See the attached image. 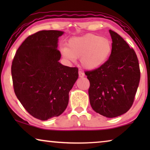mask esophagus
Segmentation results:
<instances>
[{"label": "esophagus", "mask_w": 150, "mask_h": 150, "mask_svg": "<svg viewBox=\"0 0 150 150\" xmlns=\"http://www.w3.org/2000/svg\"><path fill=\"white\" fill-rule=\"evenodd\" d=\"M79 76L80 78H83L84 76H85V74H84V72H83V71L79 70Z\"/></svg>", "instance_id": "esophagus-1"}]
</instances>
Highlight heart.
Masks as SVG:
<instances>
[{"label": "heart", "mask_w": 150, "mask_h": 150, "mask_svg": "<svg viewBox=\"0 0 150 150\" xmlns=\"http://www.w3.org/2000/svg\"><path fill=\"white\" fill-rule=\"evenodd\" d=\"M112 51V44L108 39L93 33H87L69 39L67 46H61L60 52L68 61L81 58L84 68L93 70L107 61Z\"/></svg>", "instance_id": "b5f03b06"}]
</instances>
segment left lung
<instances>
[{"mask_svg": "<svg viewBox=\"0 0 150 150\" xmlns=\"http://www.w3.org/2000/svg\"><path fill=\"white\" fill-rule=\"evenodd\" d=\"M112 51L102 66L86 71L90 83V104L108 118L126 113L132 106L140 81V68L134 50L117 33L109 30Z\"/></svg>", "mask_w": 150, "mask_h": 150, "instance_id": "obj_1", "label": "left lung"}]
</instances>
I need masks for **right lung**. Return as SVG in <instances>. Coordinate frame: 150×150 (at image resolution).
I'll list each match as a JSON object with an SVG mask.
<instances>
[{
    "label": "right lung",
    "instance_id": "obj_1",
    "mask_svg": "<svg viewBox=\"0 0 150 150\" xmlns=\"http://www.w3.org/2000/svg\"><path fill=\"white\" fill-rule=\"evenodd\" d=\"M60 30H41L28 36L18 48L11 65L14 92L28 113L45 121L62 114L79 69L59 62Z\"/></svg>",
    "mask_w": 150,
    "mask_h": 150
}]
</instances>
